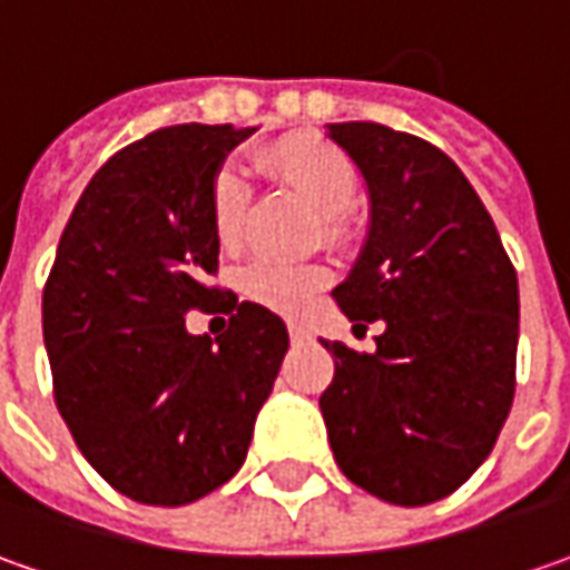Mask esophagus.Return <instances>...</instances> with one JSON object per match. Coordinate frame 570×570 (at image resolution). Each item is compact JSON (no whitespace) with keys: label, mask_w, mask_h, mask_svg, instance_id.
Segmentation results:
<instances>
[{"label":"esophagus","mask_w":570,"mask_h":570,"mask_svg":"<svg viewBox=\"0 0 570 570\" xmlns=\"http://www.w3.org/2000/svg\"><path fill=\"white\" fill-rule=\"evenodd\" d=\"M289 341H293V344L309 341V328H303V325H289Z\"/></svg>","instance_id":"esophagus-1"}]
</instances>
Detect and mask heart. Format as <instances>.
<instances>
[{
  "label": "heart",
  "mask_w": 570,
  "mask_h": 570,
  "mask_svg": "<svg viewBox=\"0 0 570 570\" xmlns=\"http://www.w3.org/2000/svg\"><path fill=\"white\" fill-rule=\"evenodd\" d=\"M261 168L289 190H296L312 210L322 213V238L341 248L347 242L344 213L354 207L360 190L357 165L337 146L315 137H286L258 153ZM248 190L236 168H223L210 190V226L223 248H236L245 229ZM328 286L322 264H277L252 261L238 274V289L248 303L277 315H303L312 299Z\"/></svg>",
  "instance_id": "obj_1"
}]
</instances>
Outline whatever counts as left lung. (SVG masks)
<instances>
[{
    "label": "left lung",
    "instance_id": "obj_1",
    "mask_svg": "<svg viewBox=\"0 0 570 570\" xmlns=\"http://www.w3.org/2000/svg\"><path fill=\"white\" fill-rule=\"evenodd\" d=\"M370 190V233L334 299L383 322L373 354L322 341L318 409L334 462L363 491L421 508L482 465L513 402L520 293L501 236L456 161L383 124H328Z\"/></svg>",
    "mask_w": 570,
    "mask_h": 570
}]
</instances>
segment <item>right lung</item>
<instances>
[{
    "mask_svg": "<svg viewBox=\"0 0 570 570\" xmlns=\"http://www.w3.org/2000/svg\"><path fill=\"white\" fill-rule=\"evenodd\" d=\"M255 127L178 124L130 142L82 190L43 286V344L66 428L139 504L181 508L226 484L281 373V315L207 286L210 190ZM190 308L229 311L216 338Z\"/></svg>",
    "mask_w": 570,
    "mask_h": 570,
    "instance_id": "right-lung-1",
    "label": "right lung"
}]
</instances>
